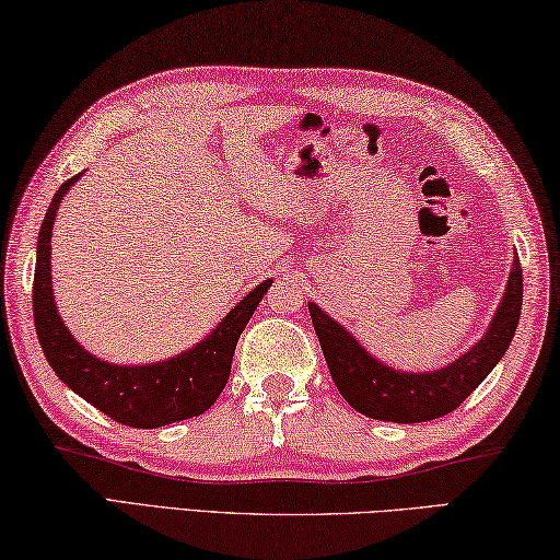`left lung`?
<instances>
[{"instance_id": "8db88e82", "label": "left lung", "mask_w": 560, "mask_h": 560, "mask_svg": "<svg viewBox=\"0 0 560 560\" xmlns=\"http://www.w3.org/2000/svg\"><path fill=\"white\" fill-rule=\"evenodd\" d=\"M524 278L518 255L509 275L506 295L489 325L487 335L477 345L435 374H400L388 366H381L371 359L335 319L310 302V317L315 325L322 354L335 378L339 394L361 416L388 423H423L435 420L463 404L472 390L482 384L497 361L504 357L509 341L522 315Z\"/></svg>"}]
</instances>
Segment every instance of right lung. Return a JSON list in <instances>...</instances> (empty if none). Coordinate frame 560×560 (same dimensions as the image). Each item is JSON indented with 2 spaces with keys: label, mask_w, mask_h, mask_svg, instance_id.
<instances>
[{
  "label": "right lung",
  "mask_w": 560,
  "mask_h": 560,
  "mask_svg": "<svg viewBox=\"0 0 560 560\" xmlns=\"http://www.w3.org/2000/svg\"><path fill=\"white\" fill-rule=\"evenodd\" d=\"M81 174L61 184L38 231L36 270H34V325L38 341L56 371V376L78 396L95 406L115 423L130 428H162L201 416L221 396L229 384L231 361L238 337L253 317L255 307L270 288V280L260 282L235 305L213 335L186 354L152 366H113L95 359L78 347L71 331L58 317L51 292V231L54 215L63 194Z\"/></svg>",
  "instance_id": "add662e5"
}]
</instances>
